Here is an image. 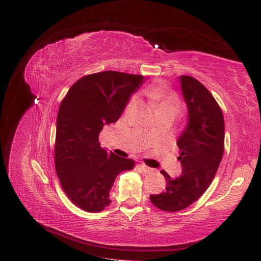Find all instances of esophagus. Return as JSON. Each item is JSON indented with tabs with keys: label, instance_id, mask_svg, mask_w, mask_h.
I'll list each match as a JSON object with an SVG mask.
<instances>
[{
	"label": "esophagus",
	"instance_id": "esophagus-1",
	"mask_svg": "<svg viewBox=\"0 0 261 261\" xmlns=\"http://www.w3.org/2000/svg\"><path fill=\"white\" fill-rule=\"evenodd\" d=\"M140 168L145 171L146 174H150V173H153V169L152 168H150V167H148V166H146V165H140Z\"/></svg>",
	"mask_w": 261,
	"mask_h": 261
}]
</instances>
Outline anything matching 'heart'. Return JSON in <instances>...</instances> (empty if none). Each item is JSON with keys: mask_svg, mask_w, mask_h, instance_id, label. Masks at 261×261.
Segmentation results:
<instances>
[{"mask_svg": "<svg viewBox=\"0 0 261 261\" xmlns=\"http://www.w3.org/2000/svg\"><path fill=\"white\" fill-rule=\"evenodd\" d=\"M147 96L151 99V101L157 105L158 109L162 108H179V102L177 97L171 94L168 88L166 87L162 83H157L153 84L150 87L147 88L146 91ZM134 105V101H131L127 105V109H130Z\"/></svg>", "mask_w": 261, "mask_h": 261, "instance_id": "1", "label": "heart"}]
</instances>
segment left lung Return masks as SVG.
Instances as JSON below:
<instances>
[{
    "label": "left lung",
    "instance_id": "obj_1",
    "mask_svg": "<svg viewBox=\"0 0 261 261\" xmlns=\"http://www.w3.org/2000/svg\"><path fill=\"white\" fill-rule=\"evenodd\" d=\"M178 79L187 107V123L177 140L181 175L174 179L162 170L167 181L166 190L150 195L154 206L167 212L184 210L203 195L224 151V119L219 104L197 80L191 76Z\"/></svg>",
    "mask_w": 261,
    "mask_h": 261
}]
</instances>
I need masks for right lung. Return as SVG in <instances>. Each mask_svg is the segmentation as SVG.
Returning <instances> with one entry per match:
<instances>
[{
  "label": "right lung",
  "instance_id": "1",
  "mask_svg": "<svg viewBox=\"0 0 261 261\" xmlns=\"http://www.w3.org/2000/svg\"><path fill=\"white\" fill-rule=\"evenodd\" d=\"M143 83L141 75L101 71L77 81L60 104L55 166L66 195L80 208L104 210L115 177L135 167L132 159L101 148L98 136L105 124L119 120Z\"/></svg>",
  "mask_w": 261,
  "mask_h": 261
}]
</instances>
